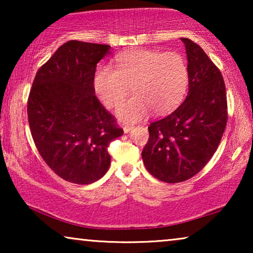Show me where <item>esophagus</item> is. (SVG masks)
Returning <instances> with one entry per match:
<instances>
[{
	"mask_svg": "<svg viewBox=\"0 0 253 253\" xmlns=\"http://www.w3.org/2000/svg\"><path fill=\"white\" fill-rule=\"evenodd\" d=\"M133 129V126L132 124H126V126H123V131H124V133H127V132H130L131 130Z\"/></svg>",
	"mask_w": 253,
	"mask_h": 253,
	"instance_id": "esophagus-1",
	"label": "esophagus"
}]
</instances>
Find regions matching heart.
Masks as SVG:
<instances>
[{
	"label": "heart",
	"instance_id": "heart-1",
	"mask_svg": "<svg viewBox=\"0 0 253 253\" xmlns=\"http://www.w3.org/2000/svg\"><path fill=\"white\" fill-rule=\"evenodd\" d=\"M116 69H96L93 86L107 108L116 106L131 89L134 95L121 102L116 115L126 122H137L154 110L170 113L184 99L189 86V68L181 54L152 49H132L117 55Z\"/></svg>",
	"mask_w": 253,
	"mask_h": 253
}]
</instances>
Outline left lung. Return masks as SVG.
Listing matches in <instances>:
<instances>
[{
	"label": "left lung",
	"instance_id": "left-lung-1",
	"mask_svg": "<svg viewBox=\"0 0 253 253\" xmlns=\"http://www.w3.org/2000/svg\"><path fill=\"white\" fill-rule=\"evenodd\" d=\"M189 68L184 102L148 126L150 138L141 157L146 169L166 183L191 178L215 153L228 120L222 75L202 47L181 38Z\"/></svg>",
	"mask_w": 253,
	"mask_h": 253
}]
</instances>
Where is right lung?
Segmentation results:
<instances>
[{
    "mask_svg": "<svg viewBox=\"0 0 253 253\" xmlns=\"http://www.w3.org/2000/svg\"><path fill=\"white\" fill-rule=\"evenodd\" d=\"M108 44L70 40L38 70L27 100L34 144L55 174L91 184L110 166V141L122 136L115 117L95 96L93 78Z\"/></svg>",
    "mask_w": 253,
    "mask_h": 253,
    "instance_id": "1",
    "label": "right lung"
}]
</instances>
